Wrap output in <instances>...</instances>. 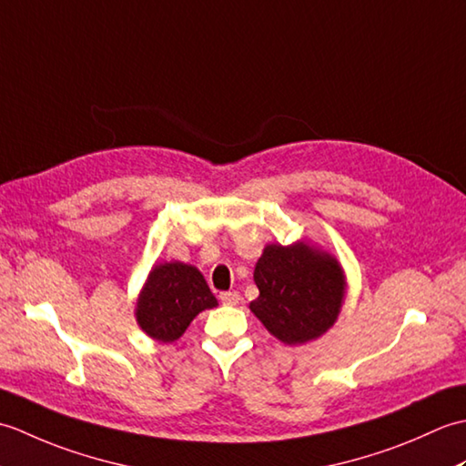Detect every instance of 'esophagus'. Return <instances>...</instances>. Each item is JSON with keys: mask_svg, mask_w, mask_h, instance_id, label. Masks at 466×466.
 <instances>
[{"mask_svg": "<svg viewBox=\"0 0 466 466\" xmlns=\"http://www.w3.org/2000/svg\"><path fill=\"white\" fill-rule=\"evenodd\" d=\"M220 300H222V304L236 306V304L240 302V294L236 292V290H232V292H222V294H220Z\"/></svg>", "mask_w": 466, "mask_h": 466, "instance_id": "1", "label": "esophagus"}]
</instances>
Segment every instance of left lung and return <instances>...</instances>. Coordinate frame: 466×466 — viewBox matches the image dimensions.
<instances>
[{
	"mask_svg": "<svg viewBox=\"0 0 466 466\" xmlns=\"http://www.w3.org/2000/svg\"><path fill=\"white\" fill-rule=\"evenodd\" d=\"M254 282L260 294L250 302L252 314L289 346L329 332L349 289L339 258L310 242L266 244L254 266Z\"/></svg>",
	"mask_w": 466,
	"mask_h": 466,
	"instance_id": "obj_1",
	"label": "left lung"
}]
</instances>
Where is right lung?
Segmentation results:
<instances>
[{
  "label": "right lung",
  "instance_id": "1",
  "mask_svg": "<svg viewBox=\"0 0 466 466\" xmlns=\"http://www.w3.org/2000/svg\"><path fill=\"white\" fill-rule=\"evenodd\" d=\"M218 306L202 272L186 262H156L136 300V322L157 342H176L202 310Z\"/></svg>",
  "mask_w": 466,
  "mask_h": 466
}]
</instances>
